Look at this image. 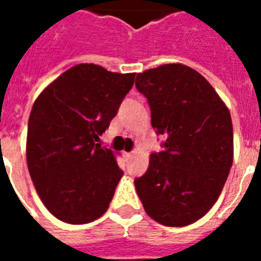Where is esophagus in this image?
Listing matches in <instances>:
<instances>
[{"mask_svg":"<svg viewBox=\"0 0 261 261\" xmlns=\"http://www.w3.org/2000/svg\"><path fill=\"white\" fill-rule=\"evenodd\" d=\"M133 155H134V153L133 152H124V156L127 159H130V158H133Z\"/></svg>","mask_w":261,"mask_h":261,"instance_id":"obj_1","label":"esophagus"}]
</instances>
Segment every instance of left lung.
I'll list each match as a JSON object with an SVG mask.
<instances>
[{"label": "left lung", "mask_w": 261, "mask_h": 261, "mask_svg": "<svg viewBox=\"0 0 261 261\" xmlns=\"http://www.w3.org/2000/svg\"><path fill=\"white\" fill-rule=\"evenodd\" d=\"M151 123L165 151L151 153L134 180L144 210L165 226H186L218 200L233 162V128L226 105L196 69L165 64L137 74Z\"/></svg>", "instance_id": "obj_1"}]
</instances>
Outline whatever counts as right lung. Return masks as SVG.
<instances>
[{
  "mask_svg": "<svg viewBox=\"0 0 261 261\" xmlns=\"http://www.w3.org/2000/svg\"><path fill=\"white\" fill-rule=\"evenodd\" d=\"M136 74L100 65L67 69L33 103L26 161L37 194L67 224L102 217L123 176L112 149L96 144L117 114Z\"/></svg>",
  "mask_w": 261,
  "mask_h": 261,
  "instance_id": "right-lung-1",
  "label": "right lung"
}]
</instances>
